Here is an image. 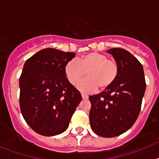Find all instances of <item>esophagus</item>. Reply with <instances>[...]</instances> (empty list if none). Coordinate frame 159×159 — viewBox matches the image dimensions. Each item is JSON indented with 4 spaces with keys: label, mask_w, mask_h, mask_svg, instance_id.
I'll return each mask as SVG.
<instances>
[{
    "label": "esophagus",
    "mask_w": 159,
    "mask_h": 159,
    "mask_svg": "<svg viewBox=\"0 0 159 159\" xmlns=\"http://www.w3.org/2000/svg\"><path fill=\"white\" fill-rule=\"evenodd\" d=\"M82 98L84 99H88V95H86V94H84L82 93Z\"/></svg>",
    "instance_id": "obj_1"
}]
</instances>
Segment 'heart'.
Instances as JSON below:
<instances>
[{
	"mask_svg": "<svg viewBox=\"0 0 159 159\" xmlns=\"http://www.w3.org/2000/svg\"><path fill=\"white\" fill-rule=\"evenodd\" d=\"M119 67L116 60L108 59L106 55L99 52H89L83 55L78 61L71 60L66 64L64 73L68 82L75 85L85 75L88 78L79 83L81 92H92L99 88L104 91L116 80Z\"/></svg>",
	"mask_w": 159,
	"mask_h": 159,
	"instance_id": "b5f03b06",
	"label": "heart"
}]
</instances>
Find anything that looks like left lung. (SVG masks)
Returning <instances> with one entry per match:
<instances>
[{
	"instance_id": "8db88e82",
	"label": "left lung",
	"mask_w": 159,
	"mask_h": 159,
	"mask_svg": "<svg viewBox=\"0 0 159 159\" xmlns=\"http://www.w3.org/2000/svg\"><path fill=\"white\" fill-rule=\"evenodd\" d=\"M119 67L113 85L97 95H90V123L98 135L112 138L128 130L135 123L145 93L146 81L141 63L128 51L111 48Z\"/></svg>"
}]
</instances>
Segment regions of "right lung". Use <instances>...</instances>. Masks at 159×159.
Segmentation results:
<instances>
[{"instance_id": "1", "label": "right lung", "mask_w": 159, "mask_h": 159, "mask_svg": "<svg viewBox=\"0 0 159 159\" xmlns=\"http://www.w3.org/2000/svg\"><path fill=\"white\" fill-rule=\"evenodd\" d=\"M75 57L74 52L45 48L25 63L20 77V107L37 134L54 136L65 131L82 100L64 73L66 64Z\"/></svg>"}]
</instances>
